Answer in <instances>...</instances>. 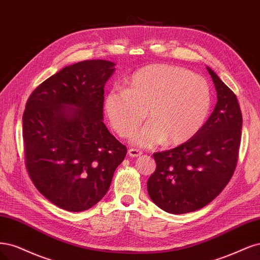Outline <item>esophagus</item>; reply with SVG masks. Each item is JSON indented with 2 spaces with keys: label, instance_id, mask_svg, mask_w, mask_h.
Here are the masks:
<instances>
[{
  "label": "esophagus",
  "instance_id": "34e87169",
  "mask_svg": "<svg viewBox=\"0 0 260 260\" xmlns=\"http://www.w3.org/2000/svg\"><path fill=\"white\" fill-rule=\"evenodd\" d=\"M141 151L139 149H135V148H131L129 150H128V154H129V156H133V157H137V156H139V155H141Z\"/></svg>",
  "mask_w": 260,
  "mask_h": 260
}]
</instances>
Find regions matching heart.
Instances as JSON below:
<instances>
[{"instance_id": "obj_1", "label": "heart", "mask_w": 260, "mask_h": 260, "mask_svg": "<svg viewBox=\"0 0 260 260\" xmlns=\"http://www.w3.org/2000/svg\"><path fill=\"white\" fill-rule=\"evenodd\" d=\"M211 106L207 81L188 69L170 64L138 70L125 90H112L105 100L108 118L121 137H129L148 115L146 126L133 137L142 147L188 141L203 126Z\"/></svg>"}]
</instances>
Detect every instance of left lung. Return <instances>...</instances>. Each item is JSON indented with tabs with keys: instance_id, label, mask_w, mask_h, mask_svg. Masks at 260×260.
<instances>
[{
	"instance_id": "1",
	"label": "left lung",
	"mask_w": 260,
	"mask_h": 260,
	"mask_svg": "<svg viewBox=\"0 0 260 260\" xmlns=\"http://www.w3.org/2000/svg\"><path fill=\"white\" fill-rule=\"evenodd\" d=\"M217 104L196 135L178 147L153 154L156 169L147 182L153 203L171 214L194 212L211 203L236 171L242 113L236 94L207 67Z\"/></svg>"
}]
</instances>
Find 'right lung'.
<instances>
[{"mask_svg": "<svg viewBox=\"0 0 260 260\" xmlns=\"http://www.w3.org/2000/svg\"><path fill=\"white\" fill-rule=\"evenodd\" d=\"M111 61L66 67L32 91L22 115L24 163L36 188L53 204L83 212L102 200L127 148L104 124Z\"/></svg>", "mask_w": 260, "mask_h": 260, "instance_id": "1", "label": "right lung"}]
</instances>
